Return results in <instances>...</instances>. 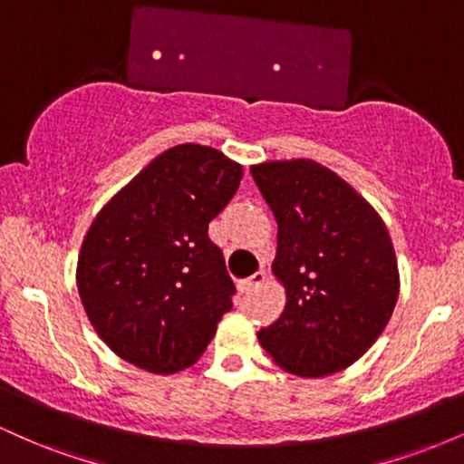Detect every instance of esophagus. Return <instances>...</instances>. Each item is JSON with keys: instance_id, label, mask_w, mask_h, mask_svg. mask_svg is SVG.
<instances>
[{"instance_id": "obj_1", "label": "esophagus", "mask_w": 464, "mask_h": 464, "mask_svg": "<svg viewBox=\"0 0 464 464\" xmlns=\"http://www.w3.org/2000/svg\"><path fill=\"white\" fill-rule=\"evenodd\" d=\"M264 284H266V273H264V270H259V273H255L253 276H248V279L242 281V292H250V290H255V287H259Z\"/></svg>"}]
</instances>
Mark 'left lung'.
I'll return each instance as SVG.
<instances>
[{
    "label": "left lung",
    "instance_id": "1",
    "mask_svg": "<svg viewBox=\"0 0 464 464\" xmlns=\"http://www.w3.org/2000/svg\"><path fill=\"white\" fill-rule=\"evenodd\" d=\"M276 220L273 273L281 316L257 332L281 369L324 377L360 360L399 296L395 248L380 214L347 180L312 159L250 168Z\"/></svg>",
    "mask_w": 464,
    "mask_h": 464
}]
</instances>
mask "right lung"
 Listing matches in <instances>:
<instances>
[{"mask_svg":"<svg viewBox=\"0 0 464 464\" xmlns=\"http://www.w3.org/2000/svg\"><path fill=\"white\" fill-rule=\"evenodd\" d=\"M242 180L216 148L180 143L102 207L78 255V292L106 347L148 372L194 364L236 295L209 222Z\"/></svg>","mask_w":464,"mask_h":464,"instance_id":"right-lung-1","label":"right lung"}]
</instances>
